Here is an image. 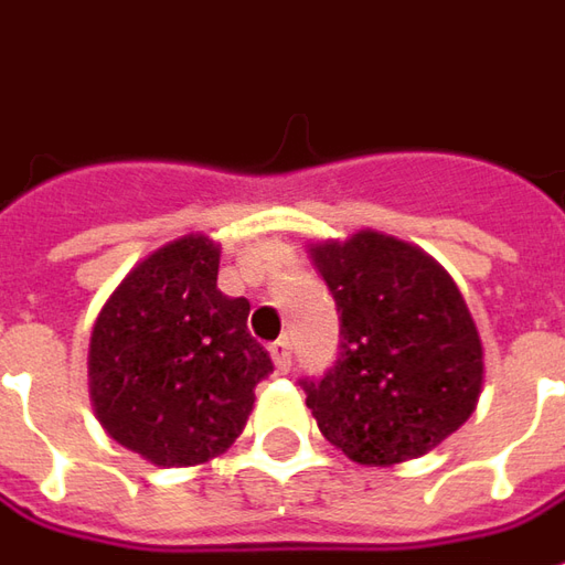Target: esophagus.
<instances>
[{
  "label": "esophagus",
  "instance_id": "34e87169",
  "mask_svg": "<svg viewBox=\"0 0 565 565\" xmlns=\"http://www.w3.org/2000/svg\"><path fill=\"white\" fill-rule=\"evenodd\" d=\"M271 361L278 366V373H290V366H294V349H290V342L287 339H278V342H271Z\"/></svg>",
  "mask_w": 565,
  "mask_h": 565
}]
</instances>
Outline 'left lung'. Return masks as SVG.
Here are the masks:
<instances>
[{
	"mask_svg": "<svg viewBox=\"0 0 565 565\" xmlns=\"http://www.w3.org/2000/svg\"><path fill=\"white\" fill-rule=\"evenodd\" d=\"M339 311V354L302 379L321 434L351 461L419 459L475 413L483 345L459 287L431 256L379 232L311 244Z\"/></svg>",
	"mask_w": 565,
	"mask_h": 565,
	"instance_id": "obj_1",
	"label": "left lung"
}]
</instances>
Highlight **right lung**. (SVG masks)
I'll return each mask as SVG.
<instances>
[{"label": "right lung", "instance_id": "add662e5", "mask_svg": "<svg viewBox=\"0 0 565 565\" xmlns=\"http://www.w3.org/2000/svg\"><path fill=\"white\" fill-rule=\"evenodd\" d=\"M220 247L204 235L137 263L90 330V404L106 434L161 468L226 452L254 409L269 351L250 330V302L216 290Z\"/></svg>", "mask_w": 565, "mask_h": 565}]
</instances>
